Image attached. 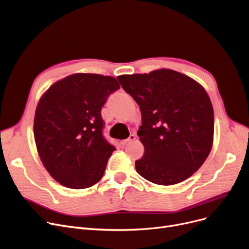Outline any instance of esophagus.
<instances>
[{"label":"esophagus","instance_id":"1","mask_svg":"<svg viewBox=\"0 0 249 249\" xmlns=\"http://www.w3.org/2000/svg\"><path fill=\"white\" fill-rule=\"evenodd\" d=\"M135 140H136V135H135V134L129 135L128 139L122 141V145H123V146H125V145L129 144V143H131V142H133V141H135Z\"/></svg>","mask_w":249,"mask_h":249}]
</instances>
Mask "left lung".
<instances>
[{
    "label": "left lung",
    "instance_id": "obj_1",
    "mask_svg": "<svg viewBox=\"0 0 249 249\" xmlns=\"http://www.w3.org/2000/svg\"><path fill=\"white\" fill-rule=\"evenodd\" d=\"M139 104L145 148L138 173L160 185L179 183L206 161L214 140V109L196 81L173 70L117 77Z\"/></svg>",
    "mask_w": 249,
    "mask_h": 249
}]
</instances>
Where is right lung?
Listing matches in <instances>:
<instances>
[{
  "mask_svg": "<svg viewBox=\"0 0 249 249\" xmlns=\"http://www.w3.org/2000/svg\"><path fill=\"white\" fill-rule=\"evenodd\" d=\"M115 78L79 73L55 82L37 104L34 140L45 169L62 185L87 188L103 176L115 148L103 137L101 108Z\"/></svg>",
  "mask_w": 249,
  "mask_h": 249,
  "instance_id": "1",
  "label": "right lung"
}]
</instances>
